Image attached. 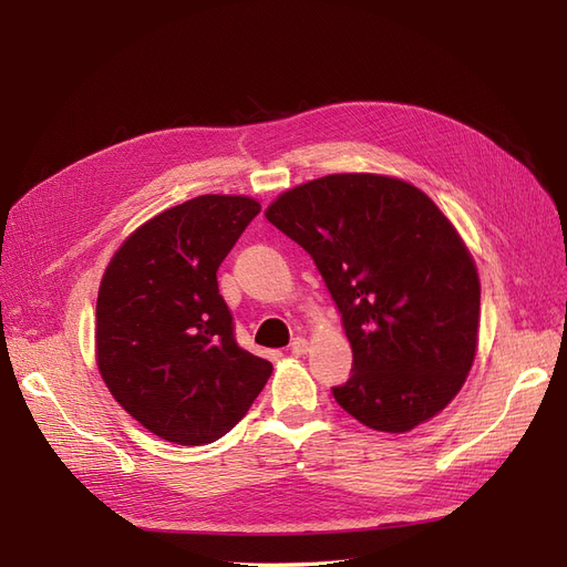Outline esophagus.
Masks as SVG:
<instances>
[{
  "label": "esophagus",
  "mask_w": 567,
  "mask_h": 567,
  "mask_svg": "<svg viewBox=\"0 0 567 567\" xmlns=\"http://www.w3.org/2000/svg\"><path fill=\"white\" fill-rule=\"evenodd\" d=\"M307 348H310V342H307L305 338H293V340H290V354L300 357V354L307 352Z\"/></svg>",
  "instance_id": "1"
}]
</instances>
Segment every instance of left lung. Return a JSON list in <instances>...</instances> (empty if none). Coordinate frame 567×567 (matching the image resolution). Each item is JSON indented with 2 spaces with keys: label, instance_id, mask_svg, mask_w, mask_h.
<instances>
[{
  "label": "left lung",
  "instance_id": "obj_1",
  "mask_svg": "<svg viewBox=\"0 0 567 567\" xmlns=\"http://www.w3.org/2000/svg\"><path fill=\"white\" fill-rule=\"evenodd\" d=\"M265 215L310 252L340 312L352 371L336 402L383 433L440 414L473 367L480 281L437 205L402 179L329 175Z\"/></svg>",
  "mask_w": 567,
  "mask_h": 567
}]
</instances>
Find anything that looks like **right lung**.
Wrapping results in <instances>:
<instances>
[{
    "label": "right lung",
    "instance_id": "obj_1",
    "mask_svg": "<svg viewBox=\"0 0 567 567\" xmlns=\"http://www.w3.org/2000/svg\"><path fill=\"white\" fill-rule=\"evenodd\" d=\"M260 203L205 194L136 229L96 300V364L117 404L175 444L227 435L271 364L238 348L217 269Z\"/></svg>",
    "mask_w": 567,
    "mask_h": 567
}]
</instances>
